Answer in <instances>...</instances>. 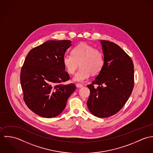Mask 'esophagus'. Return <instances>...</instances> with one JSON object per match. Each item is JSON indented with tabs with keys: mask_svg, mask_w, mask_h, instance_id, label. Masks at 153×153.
<instances>
[{
	"mask_svg": "<svg viewBox=\"0 0 153 153\" xmlns=\"http://www.w3.org/2000/svg\"><path fill=\"white\" fill-rule=\"evenodd\" d=\"M76 87H77V88H82V87H83V85H82V84H79V83H77V84H76Z\"/></svg>",
	"mask_w": 153,
	"mask_h": 153,
	"instance_id": "obj_1",
	"label": "esophagus"
}]
</instances>
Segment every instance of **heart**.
I'll return each instance as SVG.
<instances>
[{
	"label": "heart",
	"instance_id": "1",
	"mask_svg": "<svg viewBox=\"0 0 153 153\" xmlns=\"http://www.w3.org/2000/svg\"><path fill=\"white\" fill-rule=\"evenodd\" d=\"M72 54H65L63 65L70 74H74L79 69L73 80L76 82H83L88 79L91 73L95 74L101 71L104 65V56L101 51L92 46L82 43L73 48Z\"/></svg>",
	"mask_w": 153,
	"mask_h": 153
}]
</instances>
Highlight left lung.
I'll return each mask as SVG.
<instances>
[{"instance_id": "8db88e82", "label": "left lung", "mask_w": 153, "mask_h": 153, "mask_svg": "<svg viewBox=\"0 0 153 153\" xmlns=\"http://www.w3.org/2000/svg\"><path fill=\"white\" fill-rule=\"evenodd\" d=\"M104 65L91 85L87 102L94 116L110 117L121 109L134 87V65L130 57L117 45L101 40ZM97 85L95 88L94 85Z\"/></svg>"}]
</instances>
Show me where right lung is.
Instances as JSON below:
<instances>
[{"label":"right lung","mask_w":153,"mask_h":153,"mask_svg":"<svg viewBox=\"0 0 153 153\" xmlns=\"http://www.w3.org/2000/svg\"><path fill=\"white\" fill-rule=\"evenodd\" d=\"M71 46L68 40H49L32 49L25 60L20 72L23 99L41 117L59 115L76 90L74 84H62L70 79L63 59Z\"/></svg>","instance_id":"1"}]
</instances>
